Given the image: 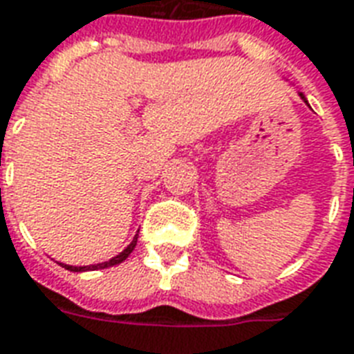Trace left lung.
I'll return each mask as SVG.
<instances>
[{
	"instance_id": "left-lung-1",
	"label": "left lung",
	"mask_w": 354,
	"mask_h": 354,
	"mask_svg": "<svg viewBox=\"0 0 354 354\" xmlns=\"http://www.w3.org/2000/svg\"><path fill=\"white\" fill-rule=\"evenodd\" d=\"M300 97H302V99H304V103L308 104V101H306V97H304V93H300Z\"/></svg>"
}]
</instances>
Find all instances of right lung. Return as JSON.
Segmentation results:
<instances>
[{
	"label": "right lung",
	"instance_id": "right-lung-1",
	"mask_svg": "<svg viewBox=\"0 0 354 354\" xmlns=\"http://www.w3.org/2000/svg\"><path fill=\"white\" fill-rule=\"evenodd\" d=\"M137 238L138 234H135V238H133V242L125 248L120 255H116V257H112L111 261H104V263H99V264H91V266H71V264H64V263H59L64 268H67V270L71 272H88V270H103V268H109V266H116V264L120 263H124L125 259L129 257L131 255V251L135 250V245H137Z\"/></svg>",
	"mask_w": 354,
	"mask_h": 354
}]
</instances>
